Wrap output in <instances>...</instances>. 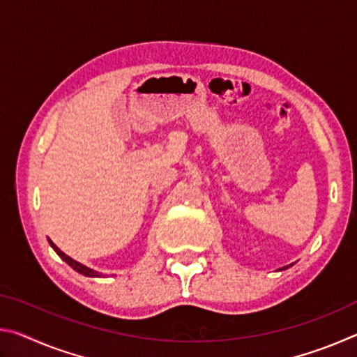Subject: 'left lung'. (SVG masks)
Listing matches in <instances>:
<instances>
[{
    "label": "left lung",
    "instance_id": "left-lung-1",
    "mask_svg": "<svg viewBox=\"0 0 357 357\" xmlns=\"http://www.w3.org/2000/svg\"><path fill=\"white\" fill-rule=\"evenodd\" d=\"M282 269H288V266H285V268H282ZM282 269H280V271H282Z\"/></svg>",
    "mask_w": 357,
    "mask_h": 357
}]
</instances>
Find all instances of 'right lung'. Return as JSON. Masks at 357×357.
I'll use <instances>...</instances> for the list:
<instances>
[{"label": "right lung", "mask_w": 357, "mask_h": 357, "mask_svg": "<svg viewBox=\"0 0 357 357\" xmlns=\"http://www.w3.org/2000/svg\"><path fill=\"white\" fill-rule=\"evenodd\" d=\"M48 243H50V245L53 247V250H55L59 257H61L66 263H68L72 269H75L77 273H80V274H83V275H86V277H102V274L100 273H98V271H94V269H91V268H86V266L84 264H82V263H78V261H75V259H72L70 257H68L66 255L64 252H61L58 249V247L52 243L50 239H48Z\"/></svg>", "instance_id": "obj_1"}]
</instances>
